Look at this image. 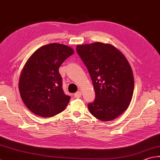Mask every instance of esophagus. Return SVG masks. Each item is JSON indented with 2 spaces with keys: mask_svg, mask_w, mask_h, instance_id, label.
Instances as JSON below:
<instances>
[{
  "mask_svg": "<svg viewBox=\"0 0 160 160\" xmlns=\"http://www.w3.org/2000/svg\"><path fill=\"white\" fill-rule=\"evenodd\" d=\"M81 95H82V93H81V91H78L74 94V97L76 98H79L81 97Z\"/></svg>",
  "mask_w": 160,
  "mask_h": 160,
  "instance_id": "34e87169",
  "label": "esophagus"
}]
</instances>
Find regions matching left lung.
<instances>
[{
  "mask_svg": "<svg viewBox=\"0 0 160 160\" xmlns=\"http://www.w3.org/2000/svg\"><path fill=\"white\" fill-rule=\"evenodd\" d=\"M77 52L88 69L95 92L88 104L93 116L102 121L116 119L128 108L134 92L132 68L121 52L111 44L77 45Z\"/></svg>",
  "mask_w": 160,
  "mask_h": 160,
  "instance_id": "obj_1",
  "label": "left lung"
}]
</instances>
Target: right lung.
Masks as SVG:
<instances>
[{"label": "right lung", "mask_w": 160, "mask_h": 160, "mask_svg": "<svg viewBox=\"0 0 160 160\" xmlns=\"http://www.w3.org/2000/svg\"><path fill=\"white\" fill-rule=\"evenodd\" d=\"M74 53L67 45L51 43L29 57L21 72L19 90L23 103L33 113L52 117L68 106L71 97L63 92L58 68Z\"/></svg>", "instance_id": "add662e5"}]
</instances>
